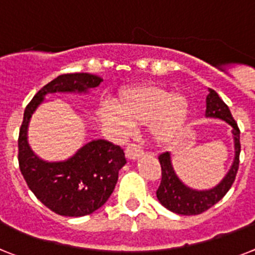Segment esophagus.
Segmentation results:
<instances>
[{
	"mask_svg": "<svg viewBox=\"0 0 255 255\" xmlns=\"http://www.w3.org/2000/svg\"><path fill=\"white\" fill-rule=\"evenodd\" d=\"M126 155L129 159H137L138 157L142 155V150L141 147L136 144H128L127 147H126Z\"/></svg>",
	"mask_w": 255,
	"mask_h": 255,
	"instance_id": "obj_1",
	"label": "esophagus"
}]
</instances>
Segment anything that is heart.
Returning <instances> with one entry per match:
<instances>
[{"instance_id": "b5f03b06", "label": "heart", "mask_w": 255, "mask_h": 255, "mask_svg": "<svg viewBox=\"0 0 255 255\" xmlns=\"http://www.w3.org/2000/svg\"><path fill=\"white\" fill-rule=\"evenodd\" d=\"M102 121L121 134L133 127L150 123V134L158 144H167L183 132L190 117L189 100L160 85H144L123 91L117 106L104 104L100 110Z\"/></svg>"}]
</instances>
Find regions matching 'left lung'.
<instances>
[{"label":"left lung","mask_w":255,"mask_h":255,"mask_svg":"<svg viewBox=\"0 0 255 255\" xmlns=\"http://www.w3.org/2000/svg\"><path fill=\"white\" fill-rule=\"evenodd\" d=\"M206 117L219 118L232 126L236 155H235L232 168L222 180V183L210 190H194L185 187L175 175V171L171 164L170 153L166 151L160 154L158 159L162 168V179L157 189V198L166 209L180 215H197V214L209 210L217 202H219L232 187L233 181L236 179L237 170H239L241 150L240 128L237 126L236 121L233 119L230 108L214 89H210V93L206 98Z\"/></svg>","instance_id":"8db88e82"}]
</instances>
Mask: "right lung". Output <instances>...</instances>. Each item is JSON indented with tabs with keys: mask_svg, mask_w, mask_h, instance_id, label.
<instances>
[{
	"mask_svg": "<svg viewBox=\"0 0 255 255\" xmlns=\"http://www.w3.org/2000/svg\"><path fill=\"white\" fill-rule=\"evenodd\" d=\"M91 74H63L41 88L27 105L19 129V168L32 193L41 204L63 217H83L96 211L109 200L118 181L119 170L127 163L121 146L95 140L65 162H45L27 142V127L44 96L55 92H87L101 84Z\"/></svg>",
	"mask_w": 255,
	"mask_h": 255,
	"instance_id": "1",
	"label": "right lung"
}]
</instances>
